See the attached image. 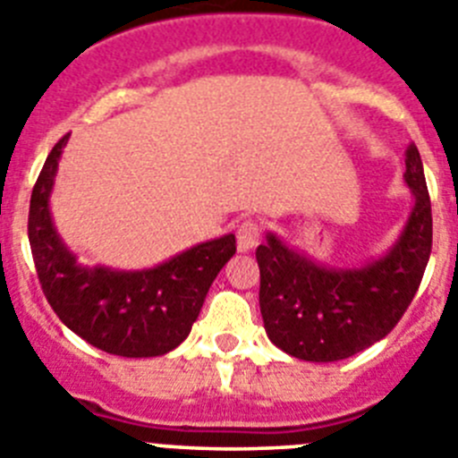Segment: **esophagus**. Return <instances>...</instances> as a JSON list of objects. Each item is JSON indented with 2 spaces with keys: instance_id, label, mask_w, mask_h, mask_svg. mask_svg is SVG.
Returning a JSON list of instances; mask_svg holds the SVG:
<instances>
[{
  "instance_id": "1",
  "label": "esophagus",
  "mask_w": 458,
  "mask_h": 458,
  "mask_svg": "<svg viewBox=\"0 0 458 458\" xmlns=\"http://www.w3.org/2000/svg\"><path fill=\"white\" fill-rule=\"evenodd\" d=\"M259 236H261V225L257 220H242L236 232L238 250L241 252H250L259 242Z\"/></svg>"
}]
</instances>
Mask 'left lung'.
Listing matches in <instances>:
<instances>
[{
    "label": "left lung",
    "instance_id": "1",
    "mask_svg": "<svg viewBox=\"0 0 458 458\" xmlns=\"http://www.w3.org/2000/svg\"><path fill=\"white\" fill-rule=\"evenodd\" d=\"M403 181L415 206L390 252L362 268H330L298 254L275 233L257 248L259 305L270 342L307 362L351 358L386 337L422 282L434 220L415 144L406 148Z\"/></svg>",
    "mask_w": 458,
    "mask_h": 458
}]
</instances>
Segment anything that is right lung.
Returning <instances> with one entry per match:
<instances>
[{
  "mask_svg": "<svg viewBox=\"0 0 458 458\" xmlns=\"http://www.w3.org/2000/svg\"><path fill=\"white\" fill-rule=\"evenodd\" d=\"M68 135L56 141L31 190L30 245L40 289L66 327L96 349L123 358H156L176 349L199 317L236 236L216 238L148 270L87 268L64 245L50 216V192Z\"/></svg>",
  "mask_w": 458,
  "mask_h": 458,
  "instance_id": "1",
  "label": "right lung"
}]
</instances>
